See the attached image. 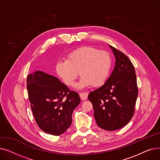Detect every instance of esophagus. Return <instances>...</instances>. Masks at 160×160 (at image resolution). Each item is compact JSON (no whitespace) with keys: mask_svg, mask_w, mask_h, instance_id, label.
I'll use <instances>...</instances> for the list:
<instances>
[{"mask_svg":"<svg viewBox=\"0 0 160 160\" xmlns=\"http://www.w3.org/2000/svg\"><path fill=\"white\" fill-rule=\"evenodd\" d=\"M88 93H86V92H83V93H80V97L82 100H85L88 98Z\"/></svg>","mask_w":160,"mask_h":160,"instance_id":"34e87169","label":"esophagus"}]
</instances>
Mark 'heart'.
<instances>
[{"instance_id": "obj_1", "label": "heart", "mask_w": 160, "mask_h": 160, "mask_svg": "<svg viewBox=\"0 0 160 160\" xmlns=\"http://www.w3.org/2000/svg\"><path fill=\"white\" fill-rule=\"evenodd\" d=\"M112 66L108 52L91 47H84L71 52L67 60H59L56 71L65 84L73 86L78 72L82 76L78 87L101 86L106 80Z\"/></svg>"}]
</instances>
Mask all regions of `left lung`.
Returning <instances> with one entry per match:
<instances>
[{"instance_id":"obj_1","label":"left lung","mask_w":160,"mask_h":160,"mask_svg":"<svg viewBox=\"0 0 160 160\" xmlns=\"http://www.w3.org/2000/svg\"><path fill=\"white\" fill-rule=\"evenodd\" d=\"M115 58L114 69L104 84L88 95L100 128L119 130L132 118L138 95L136 74L129 58L110 45Z\"/></svg>"}]
</instances>
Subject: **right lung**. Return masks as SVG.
Returning <instances> with one entry per match:
<instances>
[{
  "instance_id": "1",
  "label": "right lung",
  "mask_w": 160,
  "mask_h": 160,
  "mask_svg": "<svg viewBox=\"0 0 160 160\" xmlns=\"http://www.w3.org/2000/svg\"><path fill=\"white\" fill-rule=\"evenodd\" d=\"M32 111L43 132L60 136L72 123L73 110L80 102L78 93L70 91L58 78L43 71L28 74L27 80Z\"/></svg>"
}]
</instances>
